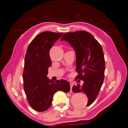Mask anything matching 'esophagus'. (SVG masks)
<instances>
[{"instance_id":"1","label":"esophagus","mask_w":128,"mask_h":128,"mask_svg":"<svg viewBox=\"0 0 128 128\" xmlns=\"http://www.w3.org/2000/svg\"><path fill=\"white\" fill-rule=\"evenodd\" d=\"M70 92H72V86H74V84H73V83H70Z\"/></svg>"}]
</instances>
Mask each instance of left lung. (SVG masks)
<instances>
[{
  "instance_id": "left-lung-1",
  "label": "left lung",
  "mask_w": 128,
  "mask_h": 128,
  "mask_svg": "<svg viewBox=\"0 0 128 128\" xmlns=\"http://www.w3.org/2000/svg\"><path fill=\"white\" fill-rule=\"evenodd\" d=\"M61 41L68 42L76 53V70L78 72L75 79L84 81L73 86L74 92H82L87 96L90 106L99 94L102 85L105 70V61L102 45L94 37L86 31L65 33ZM81 106V104L79 103Z\"/></svg>"
}]
</instances>
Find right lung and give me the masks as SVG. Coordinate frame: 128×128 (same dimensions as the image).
Returning <instances> with one entry per match:
<instances>
[{
    "label": "right lung",
    "instance_id": "obj_1",
    "mask_svg": "<svg viewBox=\"0 0 128 128\" xmlns=\"http://www.w3.org/2000/svg\"><path fill=\"white\" fill-rule=\"evenodd\" d=\"M63 33L44 32L32 41L26 50L23 73L24 88L30 106L37 112L51 107L53 95L58 91L68 92L70 83L64 80H50L48 68L51 66L50 50Z\"/></svg>",
    "mask_w": 128,
    "mask_h": 128
}]
</instances>
